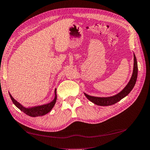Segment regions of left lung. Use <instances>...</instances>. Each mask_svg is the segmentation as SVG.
Masks as SVG:
<instances>
[{
  "label": "left lung",
  "mask_w": 150,
  "mask_h": 150,
  "mask_svg": "<svg viewBox=\"0 0 150 150\" xmlns=\"http://www.w3.org/2000/svg\"><path fill=\"white\" fill-rule=\"evenodd\" d=\"M137 76H138V64H137V58H136V56L134 54V67H133V72H132V77L130 78V80L129 81V83L127 84V86H125L123 88V90H122L119 93L115 95V96H110V97H96V96H89V95L86 94V93H84V94L90 101L98 105L108 106V105L115 104V103L118 102L119 101H120L121 99L127 96V95L130 93V92L132 91L133 88H134L136 82H137Z\"/></svg>",
  "instance_id": "8db88e82"
}]
</instances>
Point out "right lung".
<instances>
[{"mask_svg":"<svg viewBox=\"0 0 150 150\" xmlns=\"http://www.w3.org/2000/svg\"><path fill=\"white\" fill-rule=\"evenodd\" d=\"M54 94H55V97H54V100L51 102L47 103V104H44L42 105H38V106H35V107H31V108H25L20 103L18 102L16 100L13 98L9 93V95L10 96V98L12 100V102L13 103L16 107L18 109L23 111V113H25L27 115L31 117H39V116H42L45 115L46 114L50 112L52 109L55 105L56 99H57V94H56V88L55 89V91H54Z\"/></svg>","mask_w":150,"mask_h":150,"instance_id":"right-lung-1","label":"right lung"}]
</instances>
